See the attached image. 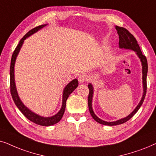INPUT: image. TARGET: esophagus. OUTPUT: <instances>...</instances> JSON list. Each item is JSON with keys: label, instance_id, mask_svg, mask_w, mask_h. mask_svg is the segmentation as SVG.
<instances>
[{"label": "esophagus", "instance_id": "obj_1", "mask_svg": "<svg viewBox=\"0 0 156 156\" xmlns=\"http://www.w3.org/2000/svg\"><path fill=\"white\" fill-rule=\"evenodd\" d=\"M86 80H88V77H87L86 75L82 74L78 76V81L80 83H83L85 81H86Z\"/></svg>", "mask_w": 156, "mask_h": 156}]
</instances>
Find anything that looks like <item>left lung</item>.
Here are the masks:
<instances>
[{"mask_svg": "<svg viewBox=\"0 0 156 156\" xmlns=\"http://www.w3.org/2000/svg\"><path fill=\"white\" fill-rule=\"evenodd\" d=\"M115 29L117 30L118 34L119 36V48H125V49H129L133 50V51L136 52L140 60L141 64H142V73H143V93L142 98H141L140 103H138V105H137V107L134 109V111L132 112L131 113L129 114L127 117L122 118V119L118 120L116 121L113 122H107L105 120H101V118H99L94 113V112L93 111L92 108V100H93V87L92 84L89 83L88 84V88H89V94H88V108H89V111L91 116H92L93 119L98 123L102 124V125L105 126H116V125H120V124L126 123V121H128V120H130L135 114L136 113V112L138 111V109L140 108L141 105H142L143 101H144L145 97H146V90H147V73H148V62H147L146 57L144 55H143L141 50L140 48L138 42H137L136 39L135 38V37L128 31L127 29L123 28V27H119V26H115Z\"/></svg>", "mask_w": 156, "mask_h": 156, "instance_id": "8db88e82", "label": "left lung"}]
</instances>
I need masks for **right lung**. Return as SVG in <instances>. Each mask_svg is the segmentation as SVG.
<instances>
[{
  "instance_id": "add662e5",
  "label": "right lung",
  "mask_w": 156,
  "mask_h": 156,
  "mask_svg": "<svg viewBox=\"0 0 156 156\" xmlns=\"http://www.w3.org/2000/svg\"><path fill=\"white\" fill-rule=\"evenodd\" d=\"M47 24L45 25H41L36 28L31 29L30 31H28L25 36L23 37V38L20 41L19 43L17 45V47L16 48L15 51H14L13 55H12L11 58V62H10V93H11L12 98L15 103L16 106L18 107V108L20 110V112L28 118V120H30V121L33 122L34 123L38 124V125L43 126H50L54 124L58 123L60 120H61L62 117H63L64 112L66 110V101H67L68 98L69 97L70 93L73 91L78 86V81L77 79L73 80L72 81H70L67 86L65 87L63 90V101H62V106L61 108L58 111V113L55 114V115L51 116V117H43L38 115V114L33 113L29 110L23 103H22V101H20L19 96L18 95L17 90H16V83H15V78H14V66H15L16 57H17L18 53H19L20 48H21L23 43L24 42V40H26V38H28L31 35H33V33H35L37 31L40 30L43 27H45Z\"/></svg>"
}]
</instances>
